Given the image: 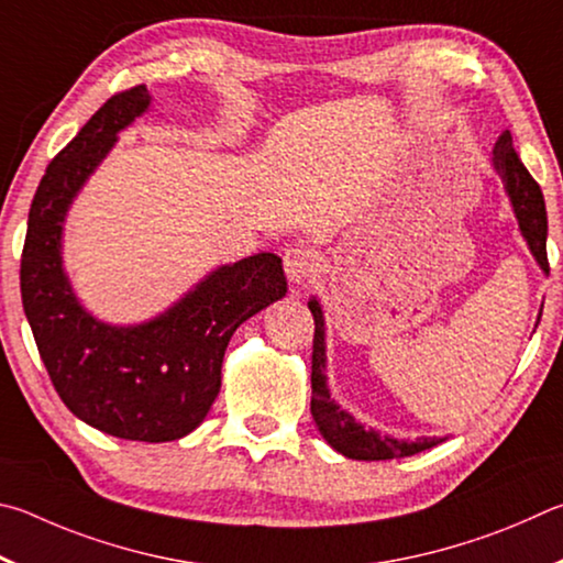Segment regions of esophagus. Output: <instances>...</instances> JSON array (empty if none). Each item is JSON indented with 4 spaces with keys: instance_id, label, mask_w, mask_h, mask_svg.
Here are the masks:
<instances>
[{
    "instance_id": "esophagus-1",
    "label": "esophagus",
    "mask_w": 563,
    "mask_h": 563,
    "mask_svg": "<svg viewBox=\"0 0 563 563\" xmlns=\"http://www.w3.org/2000/svg\"><path fill=\"white\" fill-rule=\"evenodd\" d=\"M284 272H287L291 284H303L309 282V276L313 272V256L309 250H301V246H289L284 252Z\"/></svg>"
}]
</instances>
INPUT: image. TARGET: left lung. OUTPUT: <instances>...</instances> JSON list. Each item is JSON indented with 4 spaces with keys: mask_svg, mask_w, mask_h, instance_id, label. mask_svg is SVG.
Returning <instances> with one entry per match:
<instances>
[{
    "mask_svg": "<svg viewBox=\"0 0 563 563\" xmlns=\"http://www.w3.org/2000/svg\"><path fill=\"white\" fill-rule=\"evenodd\" d=\"M492 163L499 173L505 190L515 207L519 220V230L525 234L531 254L537 256L541 269L549 274L547 260V205L541 187L529 175L525 163L519 161L511 143V133L505 131L492 151ZM313 313V353H311V416L317 420V428L327 438L329 445L341 452L343 457L351 460H393V457H410L422 450L435 448L438 438H418L416 442L396 440L380 435L376 430H366L361 422L353 420L346 410L336 406L327 386V343H323V313L317 299L309 301ZM541 319V313H539Z\"/></svg>",
    "mask_w": 563,
    "mask_h": 563,
    "instance_id": "obj_1",
    "label": "left lung"
}]
</instances>
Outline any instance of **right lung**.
Wrapping results in <instances>:
<instances>
[{
	"mask_svg": "<svg viewBox=\"0 0 563 563\" xmlns=\"http://www.w3.org/2000/svg\"><path fill=\"white\" fill-rule=\"evenodd\" d=\"M147 106L145 86L111 96L48 163L29 207L19 282L38 356L64 406L113 438L167 442L205 420L232 333L287 294V276L279 256L260 252L220 266L161 317L128 329L108 327L78 303L62 266L64 217L118 133Z\"/></svg>",
	"mask_w": 563,
	"mask_h": 563,
	"instance_id": "add662e5",
	"label": "right lung"
}]
</instances>
